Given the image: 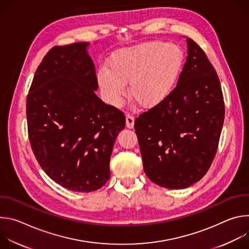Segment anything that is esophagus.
I'll list each match as a JSON object with an SVG mask.
<instances>
[{"mask_svg": "<svg viewBox=\"0 0 249 249\" xmlns=\"http://www.w3.org/2000/svg\"><path fill=\"white\" fill-rule=\"evenodd\" d=\"M134 123H135V118L132 115L127 114L126 115V127L129 129H132L134 127Z\"/></svg>", "mask_w": 249, "mask_h": 249, "instance_id": "esophagus-1", "label": "esophagus"}]
</instances>
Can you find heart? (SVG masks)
<instances>
[{
    "label": "heart",
    "mask_w": 249,
    "mask_h": 249,
    "mask_svg": "<svg viewBox=\"0 0 249 249\" xmlns=\"http://www.w3.org/2000/svg\"><path fill=\"white\" fill-rule=\"evenodd\" d=\"M184 64L182 49L174 43L150 41L114 53L108 70L97 73L98 86L110 105L119 107L130 84L131 97L143 108L164 101L176 87Z\"/></svg>",
    "instance_id": "obj_1"
}]
</instances>
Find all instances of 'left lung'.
I'll return each instance as SVG.
<instances>
[{
    "mask_svg": "<svg viewBox=\"0 0 249 249\" xmlns=\"http://www.w3.org/2000/svg\"><path fill=\"white\" fill-rule=\"evenodd\" d=\"M187 57L170 95L135 120L151 181L183 189L199 181L217 153L225 118L220 80L204 51L186 39Z\"/></svg>",
    "mask_w": 249,
    "mask_h": 249,
    "instance_id": "8db88e82",
    "label": "left lung"
}]
</instances>
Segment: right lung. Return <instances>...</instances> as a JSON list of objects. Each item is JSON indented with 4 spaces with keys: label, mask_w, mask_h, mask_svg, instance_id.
Returning a JSON list of instances; mask_svg holds the SVG:
<instances>
[{
    "label": "right lung",
    "mask_w": 249,
    "mask_h": 249,
    "mask_svg": "<svg viewBox=\"0 0 249 249\" xmlns=\"http://www.w3.org/2000/svg\"><path fill=\"white\" fill-rule=\"evenodd\" d=\"M89 42L55 46L35 72L26 98L28 138L45 173L75 192L101 188L124 114L95 94Z\"/></svg>",
    "instance_id": "right-lung-1"
}]
</instances>
